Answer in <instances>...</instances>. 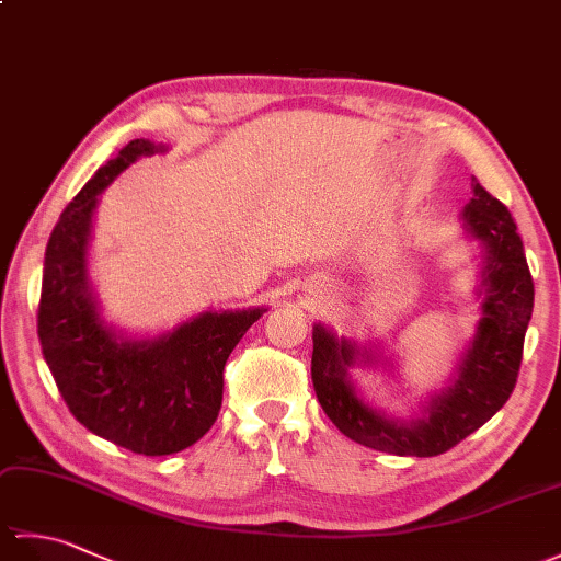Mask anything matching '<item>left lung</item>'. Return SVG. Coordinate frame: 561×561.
<instances>
[{"label": "left lung", "mask_w": 561, "mask_h": 561, "mask_svg": "<svg viewBox=\"0 0 561 561\" xmlns=\"http://www.w3.org/2000/svg\"><path fill=\"white\" fill-rule=\"evenodd\" d=\"M462 221L486 250L484 318L458 364V376L428 400L420 420H392L356 396L347 368L359 356L371 362L368 354L325 325L313 328L311 378L318 402L332 424L356 444L392 456H440L490 422L516 388L535 296L523 241L511 211L486 193L478 178H472V199L462 209Z\"/></svg>", "instance_id": "1"}]
</instances>
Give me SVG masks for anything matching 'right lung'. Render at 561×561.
<instances>
[{"instance_id": "1", "label": "right lung", "mask_w": 561, "mask_h": 561, "mask_svg": "<svg viewBox=\"0 0 561 561\" xmlns=\"http://www.w3.org/2000/svg\"><path fill=\"white\" fill-rule=\"evenodd\" d=\"M165 151L133 139L65 207L45 250L38 337L69 412L96 436L141 456H171L217 422L224 366L265 313H202L153 340H127L103 323L87 277L96 199L139 157Z\"/></svg>"}]
</instances>
